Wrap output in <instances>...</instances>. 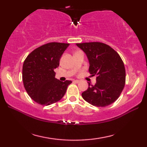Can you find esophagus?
Returning a JSON list of instances; mask_svg holds the SVG:
<instances>
[{
    "instance_id": "34e87169",
    "label": "esophagus",
    "mask_w": 147,
    "mask_h": 147,
    "mask_svg": "<svg viewBox=\"0 0 147 147\" xmlns=\"http://www.w3.org/2000/svg\"><path fill=\"white\" fill-rule=\"evenodd\" d=\"M73 82H74V83H78L79 82H80V80H74Z\"/></svg>"
}]
</instances>
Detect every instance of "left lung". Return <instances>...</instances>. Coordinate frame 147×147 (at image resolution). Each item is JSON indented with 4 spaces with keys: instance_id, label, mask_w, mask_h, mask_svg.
Listing matches in <instances>:
<instances>
[{
    "instance_id": "obj_1",
    "label": "left lung",
    "mask_w": 147,
    "mask_h": 147,
    "mask_svg": "<svg viewBox=\"0 0 147 147\" xmlns=\"http://www.w3.org/2000/svg\"><path fill=\"white\" fill-rule=\"evenodd\" d=\"M86 54L89 72L96 76L94 85L88 82L82 96L91 105L105 107L113 103L123 91L126 80L124 65L120 56L111 47L100 42L76 43Z\"/></svg>"
}]
</instances>
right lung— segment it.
<instances>
[{
	"instance_id": "1",
	"label": "right lung",
	"mask_w": 147,
	"mask_h": 147,
	"mask_svg": "<svg viewBox=\"0 0 147 147\" xmlns=\"http://www.w3.org/2000/svg\"><path fill=\"white\" fill-rule=\"evenodd\" d=\"M69 43L53 42L43 45L26 57L23 66V81L32 99L43 106L61 100L72 82L55 78L62 54Z\"/></svg>"
}]
</instances>
